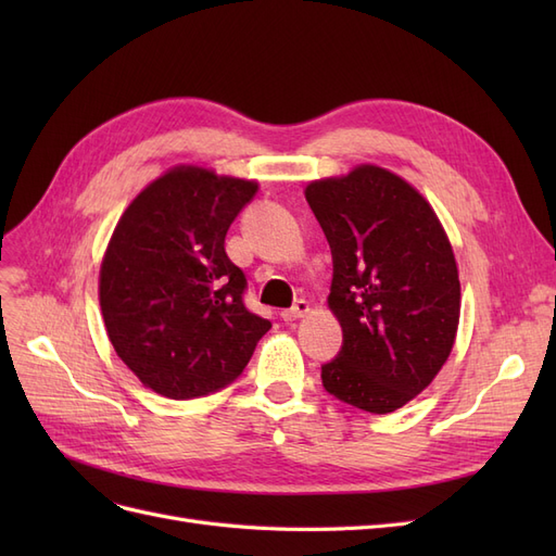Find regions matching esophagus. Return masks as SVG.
I'll return each instance as SVG.
<instances>
[{
    "instance_id": "34e87169",
    "label": "esophagus",
    "mask_w": 556,
    "mask_h": 556,
    "mask_svg": "<svg viewBox=\"0 0 556 556\" xmlns=\"http://www.w3.org/2000/svg\"><path fill=\"white\" fill-rule=\"evenodd\" d=\"M308 313H311V304H308V301H306V299H299L290 311H282L280 317L285 319V323H294V319L304 317V315H308Z\"/></svg>"
}]
</instances>
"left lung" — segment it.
Segmentation results:
<instances>
[{
  "mask_svg": "<svg viewBox=\"0 0 556 556\" xmlns=\"http://www.w3.org/2000/svg\"><path fill=\"white\" fill-rule=\"evenodd\" d=\"M331 248L329 311L343 329L329 394L394 413L425 392L457 339L462 285L447 233L408 180L376 164L306 185Z\"/></svg>",
  "mask_w": 556,
  "mask_h": 556,
  "instance_id": "left-lung-1",
  "label": "left lung"
}]
</instances>
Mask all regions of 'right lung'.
Segmentation results:
<instances>
[{"instance_id": "1", "label": "right lung", "mask_w": 556, "mask_h": 556, "mask_svg": "<svg viewBox=\"0 0 556 556\" xmlns=\"http://www.w3.org/2000/svg\"><path fill=\"white\" fill-rule=\"evenodd\" d=\"M257 180L178 164L131 199L99 268L109 341L143 387L169 399L223 390L268 319L243 306L245 276L225 252Z\"/></svg>"}]
</instances>
